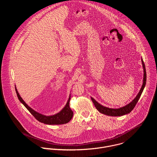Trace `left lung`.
<instances>
[{
  "instance_id": "obj_1",
  "label": "left lung",
  "mask_w": 157,
  "mask_h": 157,
  "mask_svg": "<svg viewBox=\"0 0 157 157\" xmlns=\"http://www.w3.org/2000/svg\"><path fill=\"white\" fill-rule=\"evenodd\" d=\"M141 61H142V66H143V69H144V78H143L142 86L140 88V90L139 91L138 94L137 95V96L126 105L120 107V108H118V109L109 108V107H105L104 105H102L99 102H98L94 98L91 97L96 108L98 109V110L99 112H100L101 113L107 115V116H114V117L115 116H124V115L130 113V112L133 109V108L135 107L136 105L137 104L138 101L139 100V99L141 96V94L144 91V89L145 86L146 81H147V74H146L145 66V64L144 63L142 58L141 59Z\"/></svg>"
}]
</instances>
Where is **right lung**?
<instances>
[{
	"label": "right lung",
	"mask_w": 157,
	"mask_h": 157,
	"mask_svg": "<svg viewBox=\"0 0 157 157\" xmlns=\"http://www.w3.org/2000/svg\"><path fill=\"white\" fill-rule=\"evenodd\" d=\"M15 91H16L17 97L19 101H20V102L24 104V105L27 109V110L39 122L45 124H48V125H60V124H64L69 122L71 121V119L73 118V112L72 111V110L70 107L71 94H70L68 100L67 101L65 106L61 110V111L59 112L58 113L52 116H45L38 113V112L33 110L29 105H28V104H26V102L20 96L15 86Z\"/></svg>",
	"instance_id": "right-lung-1"
}]
</instances>
